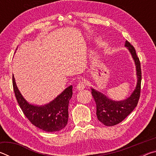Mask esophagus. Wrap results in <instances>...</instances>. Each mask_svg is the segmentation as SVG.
<instances>
[{
    "mask_svg": "<svg viewBox=\"0 0 156 156\" xmlns=\"http://www.w3.org/2000/svg\"><path fill=\"white\" fill-rule=\"evenodd\" d=\"M84 87H85V84H84V83H83V82H80V83H79L77 84V86H76V89H77L78 91L83 90V89H84Z\"/></svg>",
    "mask_w": 156,
    "mask_h": 156,
    "instance_id": "1",
    "label": "esophagus"
}]
</instances>
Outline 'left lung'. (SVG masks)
Instances as JSON below:
<instances>
[{
	"instance_id": "1",
	"label": "left lung",
	"mask_w": 156,
	"mask_h": 156,
	"mask_svg": "<svg viewBox=\"0 0 156 156\" xmlns=\"http://www.w3.org/2000/svg\"><path fill=\"white\" fill-rule=\"evenodd\" d=\"M125 47L130 52L136 65L137 83L136 88L130 96L122 100H113L102 92L91 88V94L96 103V115L100 122L106 126H113L120 123L130 114L138 105L142 80L140 62L137 56L134 47L125 41Z\"/></svg>"
}]
</instances>
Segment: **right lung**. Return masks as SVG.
I'll return each instance as SVG.
<instances>
[{"mask_svg":"<svg viewBox=\"0 0 156 156\" xmlns=\"http://www.w3.org/2000/svg\"><path fill=\"white\" fill-rule=\"evenodd\" d=\"M16 98L23 113L36 127L47 132L58 131L65 127L68 121L69 102L72 97V85L44 105L28 102L18 89L14 76L12 77Z\"/></svg>","mask_w":156,"mask_h":156,"instance_id":"1","label":"right lung"}]
</instances>
